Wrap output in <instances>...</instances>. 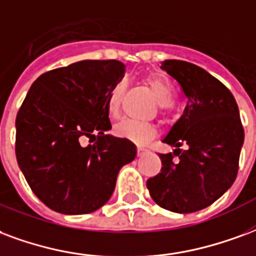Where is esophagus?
Wrapping results in <instances>:
<instances>
[{
	"mask_svg": "<svg viewBox=\"0 0 256 256\" xmlns=\"http://www.w3.org/2000/svg\"><path fill=\"white\" fill-rule=\"evenodd\" d=\"M146 152V149L144 146H141V145H138L137 146V154L138 156H141V154H144V153Z\"/></svg>",
	"mask_w": 256,
	"mask_h": 256,
	"instance_id": "esophagus-1",
	"label": "esophagus"
}]
</instances>
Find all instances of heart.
Instances as JSON below:
<instances>
[{
  "label": "heart",
  "mask_w": 256,
  "mask_h": 256,
  "mask_svg": "<svg viewBox=\"0 0 256 256\" xmlns=\"http://www.w3.org/2000/svg\"><path fill=\"white\" fill-rule=\"evenodd\" d=\"M145 82L149 86V90H152L157 103L162 107H170L174 103L175 92H174L172 85L166 78L149 76L145 78ZM124 90H126V82L119 81L118 84L114 85L110 90L108 98H107V111H108L110 116H112V118H116L119 115ZM114 133L118 137L128 138L133 142L144 144L154 136L156 130L149 123L138 122V120H133V119H123L114 126Z\"/></svg>",
  "instance_id": "obj_1"
}]
</instances>
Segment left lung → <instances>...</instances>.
<instances>
[{"label": "left lung", "instance_id": "8db88e82", "mask_svg": "<svg viewBox=\"0 0 256 256\" xmlns=\"http://www.w3.org/2000/svg\"><path fill=\"white\" fill-rule=\"evenodd\" d=\"M162 69L180 85L187 106L162 140L175 150L160 154L162 172L148 179L146 187L158 206L192 213L212 205L234 184L244 130L234 94L221 81L186 60H166Z\"/></svg>", "mask_w": 256, "mask_h": 256}]
</instances>
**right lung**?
<instances>
[{
  "instance_id": "add662e5",
  "label": "right lung",
  "mask_w": 256,
  "mask_h": 256,
  "mask_svg": "<svg viewBox=\"0 0 256 256\" xmlns=\"http://www.w3.org/2000/svg\"><path fill=\"white\" fill-rule=\"evenodd\" d=\"M124 76L115 60H80L43 73L16 116V157L39 200L62 214H86L111 198L137 149L111 128L107 98ZM96 141L82 147V138Z\"/></svg>"
}]
</instances>
